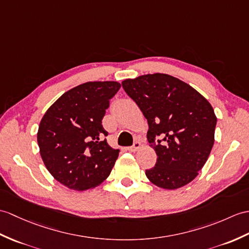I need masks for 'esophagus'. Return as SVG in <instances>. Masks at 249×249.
Listing matches in <instances>:
<instances>
[{"label": "esophagus", "mask_w": 249, "mask_h": 249, "mask_svg": "<svg viewBox=\"0 0 249 249\" xmlns=\"http://www.w3.org/2000/svg\"><path fill=\"white\" fill-rule=\"evenodd\" d=\"M140 147H141V142L140 141H135L134 144L128 147V151L129 152H137Z\"/></svg>", "instance_id": "1"}]
</instances>
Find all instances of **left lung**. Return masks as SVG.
<instances>
[{
    "instance_id": "obj_1",
    "label": "left lung",
    "mask_w": 249,
    "mask_h": 249,
    "mask_svg": "<svg viewBox=\"0 0 249 249\" xmlns=\"http://www.w3.org/2000/svg\"><path fill=\"white\" fill-rule=\"evenodd\" d=\"M148 123L147 141L157 162L146 170L157 187L174 190L198 175L214 143L216 117L210 103L188 84L155 73L122 82Z\"/></svg>"
}]
</instances>
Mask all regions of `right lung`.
I'll return each mask as SVG.
<instances>
[{"label": "right lung", "instance_id": "1", "mask_svg": "<svg viewBox=\"0 0 249 249\" xmlns=\"http://www.w3.org/2000/svg\"><path fill=\"white\" fill-rule=\"evenodd\" d=\"M118 82H88L63 93L40 122L37 141L46 169L69 189L85 191L110 174L120 151L109 146L102 120Z\"/></svg>", "mask_w": 249, "mask_h": 249}]
</instances>
